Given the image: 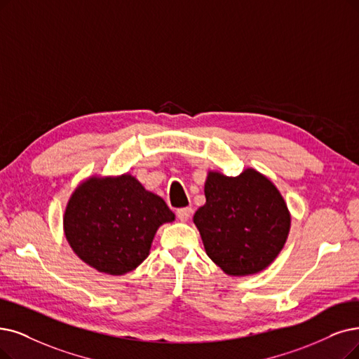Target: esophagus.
Returning a JSON list of instances; mask_svg holds the SVG:
<instances>
[{"mask_svg":"<svg viewBox=\"0 0 359 359\" xmlns=\"http://www.w3.org/2000/svg\"><path fill=\"white\" fill-rule=\"evenodd\" d=\"M191 212H193L191 208H181V209L177 210V217H178L180 221L185 222V221H189L191 218Z\"/></svg>","mask_w":359,"mask_h":359,"instance_id":"obj_1","label":"esophagus"}]
</instances>
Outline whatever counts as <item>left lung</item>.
<instances>
[{
  "label": "left lung",
  "instance_id": "8db88e82",
  "mask_svg": "<svg viewBox=\"0 0 359 359\" xmlns=\"http://www.w3.org/2000/svg\"><path fill=\"white\" fill-rule=\"evenodd\" d=\"M205 197L193 222L206 255L226 276H253L274 262L292 225L287 203L274 182L253 168L238 177L209 170Z\"/></svg>",
  "mask_w": 359,
  "mask_h": 359
}]
</instances>
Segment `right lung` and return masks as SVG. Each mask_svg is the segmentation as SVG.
Here are the masks:
<instances>
[{
	"mask_svg": "<svg viewBox=\"0 0 359 359\" xmlns=\"http://www.w3.org/2000/svg\"><path fill=\"white\" fill-rule=\"evenodd\" d=\"M175 221L165 200L134 175H91L70 194L63 231L82 262L109 276L134 271L161 225Z\"/></svg>",
	"mask_w": 359,
	"mask_h": 359,
	"instance_id": "right-lung-1",
	"label": "right lung"
}]
</instances>
